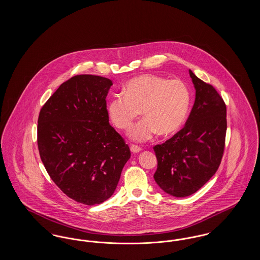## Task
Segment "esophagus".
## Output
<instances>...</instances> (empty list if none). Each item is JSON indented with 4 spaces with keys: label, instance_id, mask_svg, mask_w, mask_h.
I'll return each mask as SVG.
<instances>
[{
    "label": "esophagus",
    "instance_id": "esophagus-1",
    "mask_svg": "<svg viewBox=\"0 0 260 260\" xmlns=\"http://www.w3.org/2000/svg\"><path fill=\"white\" fill-rule=\"evenodd\" d=\"M131 151H132L134 154H136V153H139V152L141 151V148H140L139 146H137V145H132V146H131Z\"/></svg>",
    "mask_w": 260,
    "mask_h": 260
}]
</instances>
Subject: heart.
<instances>
[{
	"label": "heart",
	"mask_w": 260,
	"mask_h": 260,
	"mask_svg": "<svg viewBox=\"0 0 260 260\" xmlns=\"http://www.w3.org/2000/svg\"><path fill=\"white\" fill-rule=\"evenodd\" d=\"M191 104V91L181 80L159 75H140L129 80L124 94L108 104L109 118L118 128L126 131L139 116L143 119L132 128V140L143 142L156 134L169 136L183 124Z\"/></svg>",
	"instance_id": "heart-1"
}]
</instances>
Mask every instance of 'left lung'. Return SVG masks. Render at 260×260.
<instances>
[{"label": "left lung", "mask_w": 260, "mask_h": 260, "mask_svg": "<svg viewBox=\"0 0 260 260\" xmlns=\"http://www.w3.org/2000/svg\"><path fill=\"white\" fill-rule=\"evenodd\" d=\"M189 75L196 96L185 125L154 147L158 161L154 179L164 192L176 198L194 194L216 173L227 128L222 98L191 70Z\"/></svg>", "instance_id": "8db88e82"}]
</instances>
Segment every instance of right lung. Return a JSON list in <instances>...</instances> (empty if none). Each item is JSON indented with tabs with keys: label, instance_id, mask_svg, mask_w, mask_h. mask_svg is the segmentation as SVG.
Returning a JSON list of instances; mask_svg holds the SVG:
<instances>
[{
	"label": "right lung",
	"instance_id": "add662e5",
	"mask_svg": "<svg viewBox=\"0 0 260 260\" xmlns=\"http://www.w3.org/2000/svg\"><path fill=\"white\" fill-rule=\"evenodd\" d=\"M111 80L77 75L42 107L38 148L53 182L69 198L101 204L116 190L131 151L109 124L106 96Z\"/></svg>",
	"mask_w": 260,
	"mask_h": 260
}]
</instances>
